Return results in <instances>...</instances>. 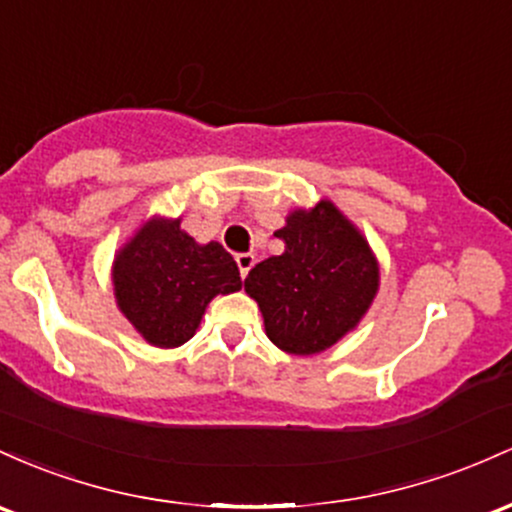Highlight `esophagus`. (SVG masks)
I'll list each match as a JSON object with an SVG mask.
<instances>
[{
  "label": "esophagus",
  "mask_w": 512,
  "mask_h": 512,
  "mask_svg": "<svg viewBox=\"0 0 512 512\" xmlns=\"http://www.w3.org/2000/svg\"><path fill=\"white\" fill-rule=\"evenodd\" d=\"M254 263H256L254 254H237V266H239L241 278H246V275H249L251 268H254Z\"/></svg>",
  "instance_id": "esophagus-1"
}]
</instances>
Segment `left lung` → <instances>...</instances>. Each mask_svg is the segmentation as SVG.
<instances>
[{
	"mask_svg": "<svg viewBox=\"0 0 512 512\" xmlns=\"http://www.w3.org/2000/svg\"><path fill=\"white\" fill-rule=\"evenodd\" d=\"M285 251L244 280L266 336L290 355H317L358 329L380 290V261L353 222L321 198L297 208L275 232Z\"/></svg>",
	"mask_w": 512,
	"mask_h": 512,
	"instance_id": "1",
	"label": "left lung"
}]
</instances>
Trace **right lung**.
<instances>
[{"instance_id": "add662e5", "label": "right lung", "mask_w": 512, "mask_h": 512, "mask_svg": "<svg viewBox=\"0 0 512 512\" xmlns=\"http://www.w3.org/2000/svg\"><path fill=\"white\" fill-rule=\"evenodd\" d=\"M116 304L154 348H179L198 331L217 295L241 290L239 268L220 241L200 244L181 217L152 215L113 256Z\"/></svg>"}]
</instances>
